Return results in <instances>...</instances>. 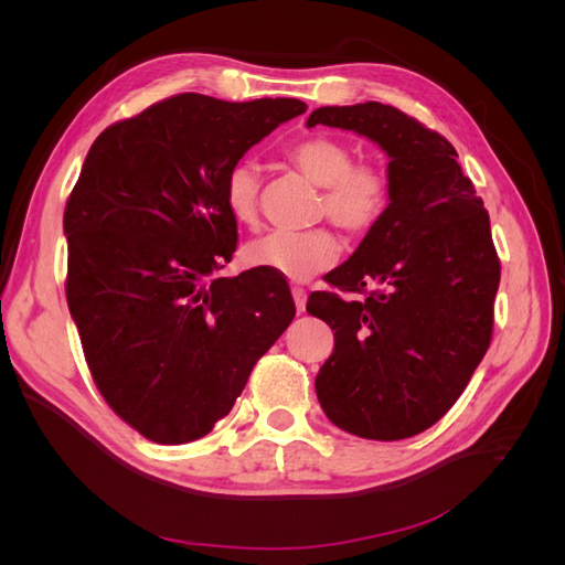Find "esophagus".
Listing matches in <instances>:
<instances>
[{"instance_id": "obj_1", "label": "esophagus", "mask_w": 565, "mask_h": 565, "mask_svg": "<svg viewBox=\"0 0 565 565\" xmlns=\"http://www.w3.org/2000/svg\"><path fill=\"white\" fill-rule=\"evenodd\" d=\"M292 297H295V303H297V311L303 313L306 311V289L292 287Z\"/></svg>"}]
</instances>
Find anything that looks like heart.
Segmentation results:
<instances>
[{
	"instance_id": "heart-1",
	"label": "heart",
	"mask_w": 565,
	"mask_h": 565,
	"mask_svg": "<svg viewBox=\"0 0 565 565\" xmlns=\"http://www.w3.org/2000/svg\"><path fill=\"white\" fill-rule=\"evenodd\" d=\"M299 172L322 188L320 214L337 228L365 235L386 214L393 193L388 167L380 160L353 162L349 143L332 136H309L287 150ZM224 202L237 224L252 226L259 214V172L254 164H235L224 183ZM339 259V241L328 228L303 233L273 231L245 249V262L289 280H311Z\"/></svg>"
}]
</instances>
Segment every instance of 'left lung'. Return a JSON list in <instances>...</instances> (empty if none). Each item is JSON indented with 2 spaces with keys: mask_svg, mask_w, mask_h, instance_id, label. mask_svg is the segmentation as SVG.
Listing matches in <instances>:
<instances>
[{
  "mask_svg": "<svg viewBox=\"0 0 565 565\" xmlns=\"http://www.w3.org/2000/svg\"><path fill=\"white\" fill-rule=\"evenodd\" d=\"M306 125L367 136L393 179L380 224L324 276L363 299L313 292L306 303L334 330L318 401L353 436H417L455 405L490 347L500 287L490 216L452 143L398 108L324 106Z\"/></svg>",
  "mask_w": 565,
  "mask_h": 565,
  "instance_id": "8db88e82",
  "label": "left lung"
}]
</instances>
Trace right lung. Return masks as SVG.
Here are the masks:
<instances>
[{"label":"right lung","instance_id":"1","mask_svg":"<svg viewBox=\"0 0 565 565\" xmlns=\"http://www.w3.org/2000/svg\"><path fill=\"white\" fill-rule=\"evenodd\" d=\"M306 113L299 98L179 94L98 134L65 204L67 309L94 384L152 443L212 431L297 309L282 276L233 259L224 183L245 152Z\"/></svg>","mask_w":565,"mask_h":565}]
</instances>
